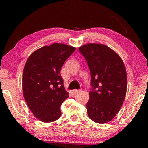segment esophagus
<instances>
[{
  "mask_svg": "<svg viewBox=\"0 0 148 148\" xmlns=\"http://www.w3.org/2000/svg\"><path fill=\"white\" fill-rule=\"evenodd\" d=\"M81 91H82L81 90H74L72 91V92L73 94H78V93L81 92Z\"/></svg>",
  "mask_w": 148,
  "mask_h": 148,
  "instance_id": "obj_1",
  "label": "esophagus"
}]
</instances>
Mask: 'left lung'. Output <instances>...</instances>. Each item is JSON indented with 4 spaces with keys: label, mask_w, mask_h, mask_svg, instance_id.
<instances>
[{
    "label": "left lung",
    "mask_w": 148,
    "mask_h": 148,
    "mask_svg": "<svg viewBox=\"0 0 148 148\" xmlns=\"http://www.w3.org/2000/svg\"><path fill=\"white\" fill-rule=\"evenodd\" d=\"M86 58L92 77V89L86 104L88 116L98 123L110 121L122 106L127 88L124 62L118 54L102 44L79 48Z\"/></svg>",
    "instance_id": "left-lung-1"
}]
</instances>
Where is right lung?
<instances>
[{"label":"right lung","instance_id":"right-lung-1","mask_svg":"<svg viewBox=\"0 0 148 148\" xmlns=\"http://www.w3.org/2000/svg\"><path fill=\"white\" fill-rule=\"evenodd\" d=\"M75 48L54 43L36 50L27 58L22 78L23 97L36 118L44 123L57 120L60 106L69 97L60 69Z\"/></svg>","mask_w":148,"mask_h":148}]
</instances>
